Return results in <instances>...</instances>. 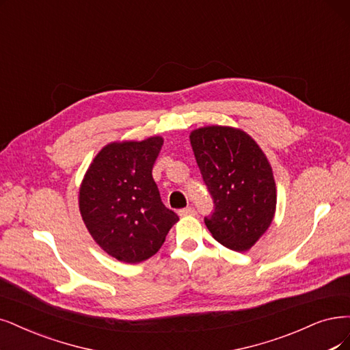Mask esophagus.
Wrapping results in <instances>:
<instances>
[{
	"mask_svg": "<svg viewBox=\"0 0 350 350\" xmlns=\"http://www.w3.org/2000/svg\"><path fill=\"white\" fill-rule=\"evenodd\" d=\"M178 215L180 216H195L196 211H195V208H186V209L178 211Z\"/></svg>",
	"mask_w": 350,
	"mask_h": 350,
	"instance_id": "obj_1",
	"label": "esophagus"
}]
</instances>
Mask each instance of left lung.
Returning <instances> with one entry per match:
<instances>
[{"label": "left lung", "instance_id": "1", "mask_svg": "<svg viewBox=\"0 0 350 350\" xmlns=\"http://www.w3.org/2000/svg\"><path fill=\"white\" fill-rule=\"evenodd\" d=\"M190 144L215 202L204 217L212 237L224 247L251 250L273 222L277 187L273 168L256 141L234 126L193 129Z\"/></svg>", "mask_w": 350, "mask_h": 350}]
</instances>
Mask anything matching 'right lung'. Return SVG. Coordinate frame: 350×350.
Instances as JSON below:
<instances>
[{"instance_id": "obj_1", "label": "right lung", "mask_w": 350, "mask_h": 350, "mask_svg": "<svg viewBox=\"0 0 350 350\" xmlns=\"http://www.w3.org/2000/svg\"><path fill=\"white\" fill-rule=\"evenodd\" d=\"M163 137L113 141L88 167L79 211L90 237L115 260L138 264L157 254L178 216L161 202L151 170Z\"/></svg>"}]
</instances>
